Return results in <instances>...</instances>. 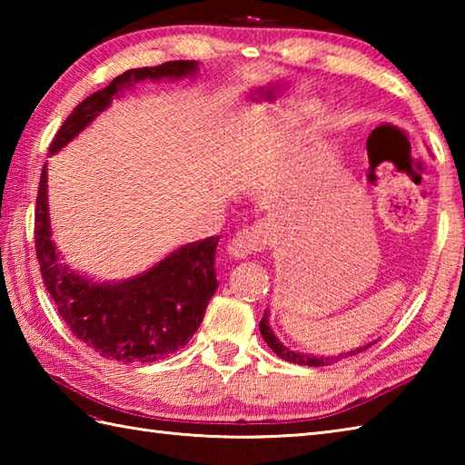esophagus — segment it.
<instances>
[{
    "label": "esophagus",
    "instance_id": "esophagus-1",
    "mask_svg": "<svg viewBox=\"0 0 465 465\" xmlns=\"http://www.w3.org/2000/svg\"><path fill=\"white\" fill-rule=\"evenodd\" d=\"M263 248H265V232L260 225H245L243 230L235 233L230 240V243H227V252L238 260L248 258V255L262 252Z\"/></svg>",
    "mask_w": 465,
    "mask_h": 465
}]
</instances>
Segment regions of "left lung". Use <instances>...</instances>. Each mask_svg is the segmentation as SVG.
Returning <instances> with one entry per match:
<instances>
[{
  "label": "left lung",
  "instance_id": "left-lung-1",
  "mask_svg": "<svg viewBox=\"0 0 465 465\" xmlns=\"http://www.w3.org/2000/svg\"><path fill=\"white\" fill-rule=\"evenodd\" d=\"M260 331H262V335H263L265 343H268L270 348H272V351L278 353L282 360L290 361V363H298V365H312V368H320V365L338 363V361H341L343 358H350V355H355V353H360V351H363V350H368L370 345H371V343H365V345H361V348H355V350H351V351H341V353H338V355H313V353L293 351V350H290V348H285V345H283L278 338H275V333H273L272 328H270V313H268V310L263 312V318H262V322H260Z\"/></svg>",
  "mask_w": 465,
  "mask_h": 465
}]
</instances>
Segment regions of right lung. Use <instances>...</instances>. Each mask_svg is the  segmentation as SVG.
I'll return each instance as SVG.
<instances>
[{
  "instance_id": "add662e5",
  "label": "right lung",
  "mask_w": 465,
  "mask_h": 465,
  "mask_svg": "<svg viewBox=\"0 0 465 465\" xmlns=\"http://www.w3.org/2000/svg\"><path fill=\"white\" fill-rule=\"evenodd\" d=\"M195 74L193 59L127 69L69 114L49 145V155L82 134L115 97L132 90L137 82H173ZM217 242L220 235L185 243L147 272L122 282L85 278L59 260L49 223L47 163H44L35 202V252L42 280L75 338L107 360L152 363L190 341L220 285L213 268Z\"/></svg>"
}]
</instances>
